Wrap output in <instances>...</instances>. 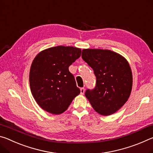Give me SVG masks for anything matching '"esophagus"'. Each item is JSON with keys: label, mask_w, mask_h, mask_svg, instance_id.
Segmentation results:
<instances>
[{"label": "esophagus", "mask_w": 153, "mask_h": 153, "mask_svg": "<svg viewBox=\"0 0 153 153\" xmlns=\"http://www.w3.org/2000/svg\"><path fill=\"white\" fill-rule=\"evenodd\" d=\"M84 92H85L84 88H80V93H81V94H84Z\"/></svg>", "instance_id": "1"}]
</instances>
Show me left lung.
Segmentation results:
<instances>
[{
    "mask_svg": "<svg viewBox=\"0 0 153 153\" xmlns=\"http://www.w3.org/2000/svg\"><path fill=\"white\" fill-rule=\"evenodd\" d=\"M82 57L92 67L97 78L95 88L86 90V97L100 115L115 113L128 100L132 88L128 62L120 54L102 49H84Z\"/></svg>",
    "mask_w": 153,
    "mask_h": 153,
    "instance_id": "left-lung-1",
    "label": "left lung"
}]
</instances>
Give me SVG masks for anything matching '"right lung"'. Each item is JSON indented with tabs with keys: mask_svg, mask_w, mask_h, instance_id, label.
I'll return each instance as SVG.
<instances>
[{
	"mask_svg": "<svg viewBox=\"0 0 153 153\" xmlns=\"http://www.w3.org/2000/svg\"><path fill=\"white\" fill-rule=\"evenodd\" d=\"M81 56V49L58 46L36 55L30 71L32 94L38 105L47 112H65L80 93L69 67Z\"/></svg>",
	"mask_w": 153,
	"mask_h": 153,
	"instance_id": "right-lung-1",
	"label": "right lung"
}]
</instances>
